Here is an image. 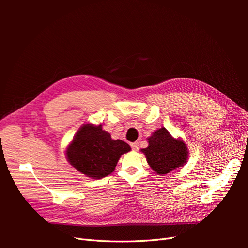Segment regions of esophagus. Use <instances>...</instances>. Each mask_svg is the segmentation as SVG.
I'll list each match as a JSON object with an SVG mask.
<instances>
[{"label": "esophagus", "mask_w": 248, "mask_h": 248, "mask_svg": "<svg viewBox=\"0 0 248 248\" xmlns=\"http://www.w3.org/2000/svg\"><path fill=\"white\" fill-rule=\"evenodd\" d=\"M130 146H131L132 150H134V151H138V150H139V146H140V144H139L138 141H134V142H132V144H131Z\"/></svg>", "instance_id": "34e87169"}]
</instances>
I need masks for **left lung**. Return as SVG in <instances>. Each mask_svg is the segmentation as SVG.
Returning a JSON list of instances; mask_svg holds the SVG:
<instances>
[{
	"mask_svg": "<svg viewBox=\"0 0 248 248\" xmlns=\"http://www.w3.org/2000/svg\"><path fill=\"white\" fill-rule=\"evenodd\" d=\"M149 146L140 151L146 155L147 162L156 174L164 176L184 166L188 159V150L185 142L175 139L162 127L148 138Z\"/></svg>",
	"mask_w": 248,
	"mask_h": 248,
	"instance_id": "1",
	"label": "left lung"
}]
</instances>
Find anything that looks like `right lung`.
Here are the masks:
<instances>
[{"label": "right lung", "mask_w": 248, "mask_h": 248, "mask_svg": "<svg viewBox=\"0 0 248 248\" xmlns=\"http://www.w3.org/2000/svg\"><path fill=\"white\" fill-rule=\"evenodd\" d=\"M130 146L121 140H112L102 125H82L66 149L67 160L71 166L92 179H101L114 171L122 154Z\"/></svg>", "instance_id": "obj_1"}]
</instances>
